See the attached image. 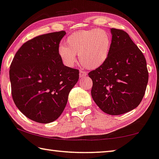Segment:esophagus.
<instances>
[{
    "mask_svg": "<svg viewBox=\"0 0 159 159\" xmlns=\"http://www.w3.org/2000/svg\"><path fill=\"white\" fill-rule=\"evenodd\" d=\"M86 72H85V71H84V70H80V73H79V76H80V78H84V77H86Z\"/></svg>",
    "mask_w": 159,
    "mask_h": 159,
    "instance_id": "34e87169",
    "label": "esophagus"
}]
</instances>
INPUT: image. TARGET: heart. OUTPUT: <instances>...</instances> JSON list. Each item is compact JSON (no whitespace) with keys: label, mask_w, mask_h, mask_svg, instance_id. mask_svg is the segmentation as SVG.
<instances>
[{"label":"heart","mask_w":159,"mask_h":159,"mask_svg":"<svg viewBox=\"0 0 159 159\" xmlns=\"http://www.w3.org/2000/svg\"><path fill=\"white\" fill-rule=\"evenodd\" d=\"M64 45L58 48L61 62L66 67L71 68L79 60L89 69L101 67L109 56L111 39L105 30L92 29L80 30L70 34Z\"/></svg>","instance_id":"heart-1"}]
</instances>
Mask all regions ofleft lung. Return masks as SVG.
I'll use <instances>...</instances> for the list:
<instances>
[{
	"label": "left lung",
	"mask_w": 159,
	"mask_h": 159,
	"mask_svg": "<svg viewBox=\"0 0 159 159\" xmlns=\"http://www.w3.org/2000/svg\"><path fill=\"white\" fill-rule=\"evenodd\" d=\"M109 56L103 64L89 73L91 96L103 112L121 115L136 108L143 99L148 73L143 54L126 32L111 28Z\"/></svg>",
	"instance_id": "8db88e82"
}]
</instances>
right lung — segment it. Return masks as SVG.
<instances>
[{"mask_svg": "<svg viewBox=\"0 0 159 159\" xmlns=\"http://www.w3.org/2000/svg\"><path fill=\"white\" fill-rule=\"evenodd\" d=\"M65 31L39 35L19 48L9 75L13 101L23 115L41 124L56 120L79 79V70L66 67L58 53Z\"/></svg>", "mask_w": 159, "mask_h": 159, "instance_id": "add662e5", "label": "right lung"}]
</instances>
